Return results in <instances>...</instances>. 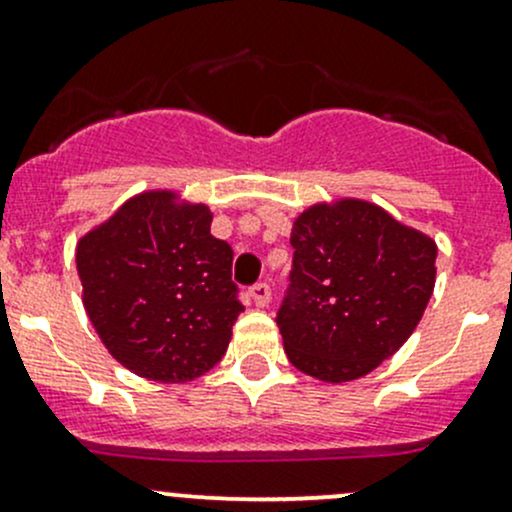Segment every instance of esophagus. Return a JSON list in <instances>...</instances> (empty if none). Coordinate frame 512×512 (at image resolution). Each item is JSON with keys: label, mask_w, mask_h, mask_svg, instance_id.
<instances>
[{"label": "esophagus", "mask_w": 512, "mask_h": 512, "mask_svg": "<svg viewBox=\"0 0 512 512\" xmlns=\"http://www.w3.org/2000/svg\"><path fill=\"white\" fill-rule=\"evenodd\" d=\"M250 297H252V301H255V306H260V309H265V306H270V299H272L270 287H267L265 282L255 284V287L250 289Z\"/></svg>", "instance_id": "34e87169"}]
</instances>
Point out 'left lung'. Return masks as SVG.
<instances>
[{"instance_id":"1","label":"left lung","mask_w":512,"mask_h":512,"mask_svg":"<svg viewBox=\"0 0 512 512\" xmlns=\"http://www.w3.org/2000/svg\"><path fill=\"white\" fill-rule=\"evenodd\" d=\"M292 247L277 326L294 368L341 385L400 351L432 299L437 242L378 203L333 198L297 215Z\"/></svg>"}]
</instances>
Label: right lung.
Here are the masks:
<instances>
[{"label": "right lung", "mask_w": 512, "mask_h": 512, "mask_svg": "<svg viewBox=\"0 0 512 512\" xmlns=\"http://www.w3.org/2000/svg\"><path fill=\"white\" fill-rule=\"evenodd\" d=\"M211 223L206 203L149 188L75 245L85 314L107 353L139 378L188 383L228 351L242 304L233 250Z\"/></svg>", "instance_id": "obj_1"}]
</instances>
